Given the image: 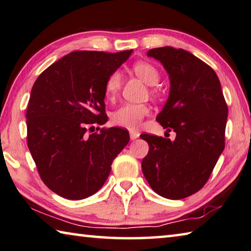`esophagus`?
<instances>
[{
	"mask_svg": "<svg viewBox=\"0 0 251 251\" xmlns=\"http://www.w3.org/2000/svg\"><path fill=\"white\" fill-rule=\"evenodd\" d=\"M129 135H130V139L131 140H135L139 137V133L138 131H134V130H130L129 131Z\"/></svg>",
	"mask_w": 251,
	"mask_h": 251,
	"instance_id": "esophagus-1",
	"label": "esophagus"
}]
</instances>
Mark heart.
Listing matches in <instances>:
<instances>
[{
  "label": "heart",
  "instance_id": "heart-1",
  "mask_svg": "<svg viewBox=\"0 0 251 251\" xmlns=\"http://www.w3.org/2000/svg\"><path fill=\"white\" fill-rule=\"evenodd\" d=\"M134 74L138 76V78L144 81L146 84L149 86H154L158 84L159 80H160V75L157 68L153 65L146 61H138L131 67ZM122 85V75L118 71L113 72L110 75L106 82H105V97L108 100H113L116 97L118 91L121 89ZM152 93H154L152 91ZM150 112L149 107L144 104H131L126 103L113 114V123L120 127H124V128L135 130L138 129L140 127L141 122L144 118L148 115Z\"/></svg>",
  "mask_w": 251,
  "mask_h": 251
}]
</instances>
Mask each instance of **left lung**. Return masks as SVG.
Instances as JSON below:
<instances>
[{
    "label": "left lung",
    "instance_id": "8db88e82",
    "mask_svg": "<svg viewBox=\"0 0 251 251\" xmlns=\"http://www.w3.org/2000/svg\"><path fill=\"white\" fill-rule=\"evenodd\" d=\"M170 80V91L156 120L176 139L143 134L149 145L141 169L154 192L180 200L201 190L225 147L228 115L221 82L211 67L184 49H150Z\"/></svg>",
    "mask_w": 251,
    "mask_h": 251
}]
</instances>
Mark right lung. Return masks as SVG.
<instances>
[{"instance_id":"right-lung-1","label":"right lung","mask_w":251,"mask_h":251,"mask_svg":"<svg viewBox=\"0 0 251 251\" xmlns=\"http://www.w3.org/2000/svg\"><path fill=\"white\" fill-rule=\"evenodd\" d=\"M131 52H70L35 81L26 112L27 145L44 183L62 198L97 193L128 144L125 129L111 127L90 135L86 130L107 122L105 82Z\"/></svg>"}]
</instances>
